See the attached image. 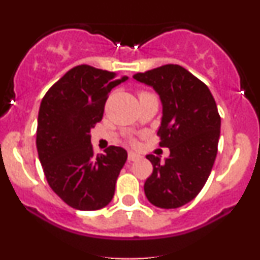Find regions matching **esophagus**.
Here are the masks:
<instances>
[{
    "instance_id": "obj_1",
    "label": "esophagus",
    "mask_w": 260,
    "mask_h": 260,
    "mask_svg": "<svg viewBox=\"0 0 260 260\" xmlns=\"http://www.w3.org/2000/svg\"><path fill=\"white\" fill-rule=\"evenodd\" d=\"M139 159H140V155L133 153V151H129V153H128V160L129 161H136Z\"/></svg>"
}]
</instances>
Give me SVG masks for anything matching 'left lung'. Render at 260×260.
I'll use <instances>...</instances> for the list:
<instances>
[{
  "mask_svg": "<svg viewBox=\"0 0 260 260\" xmlns=\"http://www.w3.org/2000/svg\"><path fill=\"white\" fill-rule=\"evenodd\" d=\"M133 78L159 95V144L170 149L164 161L147 155L153 174L144 183L145 196L157 208H180L198 196L213 169L221 126L216 103L208 86L178 64L161 66Z\"/></svg>",
  "mask_w": 260,
  "mask_h": 260,
  "instance_id": "8db88e82",
  "label": "left lung"
}]
</instances>
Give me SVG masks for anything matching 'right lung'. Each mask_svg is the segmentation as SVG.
I'll return each instance as SVG.
<instances>
[{
    "mask_svg": "<svg viewBox=\"0 0 260 260\" xmlns=\"http://www.w3.org/2000/svg\"><path fill=\"white\" fill-rule=\"evenodd\" d=\"M116 73L80 64L68 71L45 94L38 116L37 148L53 192L77 210L106 207L127 160L121 147L95 155L90 129L104 115L109 92L126 82Z\"/></svg>",
    "mask_w": 260,
    "mask_h": 260,
    "instance_id": "1",
    "label": "right lung"
}]
</instances>
